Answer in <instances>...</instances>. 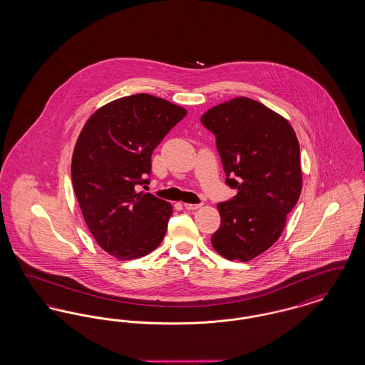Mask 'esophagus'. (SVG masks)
<instances>
[{
  "instance_id": "1",
  "label": "esophagus",
  "mask_w": 365,
  "mask_h": 365,
  "mask_svg": "<svg viewBox=\"0 0 365 365\" xmlns=\"http://www.w3.org/2000/svg\"><path fill=\"white\" fill-rule=\"evenodd\" d=\"M185 208L189 209V210H194V209H198L202 204H183Z\"/></svg>"
}]
</instances>
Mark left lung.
<instances>
[{
	"mask_svg": "<svg viewBox=\"0 0 365 365\" xmlns=\"http://www.w3.org/2000/svg\"><path fill=\"white\" fill-rule=\"evenodd\" d=\"M201 123L216 137L226 183L238 192L217 205L213 249L249 261L278 241L302 187L299 143L283 116L247 97L210 108Z\"/></svg>",
	"mask_w": 365,
	"mask_h": 365,
	"instance_id": "obj_1",
	"label": "left lung"
}]
</instances>
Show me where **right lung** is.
Here are the masks:
<instances>
[{
	"instance_id": "add662e5",
	"label": "right lung",
	"mask_w": 365,
	"mask_h": 365,
	"mask_svg": "<svg viewBox=\"0 0 365 365\" xmlns=\"http://www.w3.org/2000/svg\"><path fill=\"white\" fill-rule=\"evenodd\" d=\"M186 113L140 93L96 110L79 134L71 164L73 190L91 235L119 260L143 257L164 240L171 204L137 186L149 183L153 150Z\"/></svg>"
}]
</instances>
